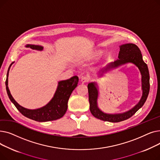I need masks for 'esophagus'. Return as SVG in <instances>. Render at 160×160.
Instances as JSON below:
<instances>
[{"label":"esophagus","mask_w":160,"mask_h":160,"mask_svg":"<svg viewBox=\"0 0 160 160\" xmlns=\"http://www.w3.org/2000/svg\"><path fill=\"white\" fill-rule=\"evenodd\" d=\"M89 78L88 77H82L81 78V82L82 83H86L89 81Z\"/></svg>","instance_id":"obj_1"}]
</instances>
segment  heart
I'll return each mask as SVG.
<instances>
[{
	"mask_svg": "<svg viewBox=\"0 0 160 160\" xmlns=\"http://www.w3.org/2000/svg\"><path fill=\"white\" fill-rule=\"evenodd\" d=\"M100 56V52H96L93 55L92 58L94 59V60H96V59H98Z\"/></svg>",
	"mask_w": 160,
	"mask_h": 160,
	"instance_id": "1",
	"label": "heart"
}]
</instances>
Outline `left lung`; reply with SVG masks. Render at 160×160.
I'll list each match as a JSON object with an SVG mask.
<instances>
[{
    "label": "left lung",
    "mask_w": 160,
    "mask_h": 160,
    "mask_svg": "<svg viewBox=\"0 0 160 160\" xmlns=\"http://www.w3.org/2000/svg\"><path fill=\"white\" fill-rule=\"evenodd\" d=\"M120 51L118 58L114 62L110 63L105 68L102 70L100 77L104 73L110 71L112 69L116 68L121 65L132 63L136 65L140 71L141 74V86H142V97L139 102L132 108L131 110L122 113L115 114H109L102 112L98 107L97 99L98 96V91L97 84L95 82L89 83L88 85L89 93V109L91 114L96 118L104 121L112 122H118L127 120L136 113L137 111L143 106L148 97L150 90V76L147 65L142 60L141 50L137 45L133 43H127L121 45Z\"/></svg>",
    "instance_id": "8db88e82"
}]
</instances>
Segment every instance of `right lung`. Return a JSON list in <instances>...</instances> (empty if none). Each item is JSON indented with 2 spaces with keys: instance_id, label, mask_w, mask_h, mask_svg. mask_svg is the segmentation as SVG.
<instances>
[{
  "instance_id": "1",
  "label": "right lung",
  "mask_w": 160,
  "mask_h": 160,
  "mask_svg": "<svg viewBox=\"0 0 160 160\" xmlns=\"http://www.w3.org/2000/svg\"><path fill=\"white\" fill-rule=\"evenodd\" d=\"M26 47H30L38 50H42L43 49L42 46L35 45H27ZM13 63V62L12 63L8 70L6 80V89L9 98L17 109L24 116L38 122H47L62 118L67 110V102L72 92L78 85V77L77 76H74L68 80L59 82L54 97L47 104L38 109L30 110L20 106L17 102L12 96L8 88V74H9L10 67Z\"/></svg>"
}]
</instances>
